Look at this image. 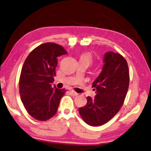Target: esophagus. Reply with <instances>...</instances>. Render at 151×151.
Wrapping results in <instances>:
<instances>
[{"mask_svg": "<svg viewBox=\"0 0 151 151\" xmlns=\"http://www.w3.org/2000/svg\"><path fill=\"white\" fill-rule=\"evenodd\" d=\"M69 93H70V95H73V96H76L78 95L77 93H76L75 91H74L73 90H70L69 91Z\"/></svg>", "mask_w": 151, "mask_h": 151, "instance_id": "34e87169", "label": "esophagus"}]
</instances>
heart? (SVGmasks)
Segmentation results:
<instances>
[{
    "label": "heart",
    "mask_w": 151,
    "mask_h": 151,
    "mask_svg": "<svg viewBox=\"0 0 151 151\" xmlns=\"http://www.w3.org/2000/svg\"><path fill=\"white\" fill-rule=\"evenodd\" d=\"M80 61H85L90 64L92 62V56L89 53H83L81 55Z\"/></svg>",
    "instance_id": "heart-1"
}]
</instances>
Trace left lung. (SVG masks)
I'll list each match as a JSON object with an SVG mask.
<instances>
[{
    "label": "left lung",
    "mask_w": 151,
    "mask_h": 151,
    "mask_svg": "<svg viewBox=\"0 0 151 151\" xmlns=\"http://www.w3.org/2000/svg\"><path fill=\"white\" fill-rule=\"evenodd\" d=\"M104 62L101 73L92 85L96 95L93 99L87 97V104L78 110L85 122L92 126L104 125L118 113L130 82L128 63L121 54L106 52Z\"/></svg>",
    "instance_id": "8db88e82"
}]
</instances>
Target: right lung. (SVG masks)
Here are the masks:
<instances>
[{"label": "right lung", "instance_id": "add662e5", "mask_svg": "<svg viewBox=\"0 0 151 151\" xmlns=\"http://www.w3.org/2000/svg\"><path fill=\"white\" fill-rule=\"evenodd\" d=\"M66 53L61 45L47 42L32 50L24 62L19 78L21 99L28 114L37 120L52 118L66 91L52 87L57 58Z\"/></svg>", "mask_w": 151, "mask_h": 151}]
</instances>
